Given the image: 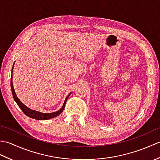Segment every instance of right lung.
Listing matches in <instances>:
<instances>
[{
  "instance_id": "add662e5",
  "label": "right lung",
  "mask_w": 160,
  "mask_h": 160,
  "mask_svg": "<svg viewBox=\"0 0 160 160\" xmlns=\"http://www.w3.org/2000/svg\"><path fill=\"white\" fill-rule=\"evenodd\" d=\"M12 71H13V67H12ZM11 88H12V96L13 99L16 101V102L17 103V104L18 105V107H20V109L22 111V112L24 113H25L26 115H28V117L31 118H33V119H36V120H49V119L51 118H55L58 115H60L62 112L63 111L64 107H65V104H66V102L68 99V98L69 97L70 94L68 95L67 97L66 98L64 102V104H63V106L62 107L60 108V110L57 111L56 112H53V113H40V112L38 111H36L34 110H32L29 108L28 107H27L25 104H23L22 102L21 101H20L18 97L16 96V93H15V91L14 89H13V83H12V76L11 77Z\"/></svg>"
}]
</instances>
